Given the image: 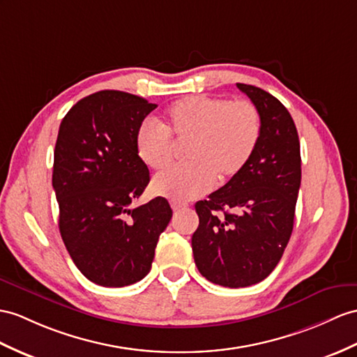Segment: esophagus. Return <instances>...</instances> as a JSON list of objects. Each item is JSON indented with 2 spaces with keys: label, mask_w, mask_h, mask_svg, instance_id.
<instances>
[{
  "label": "esophagus",
  "mask_w": 357,
  "mask_h": 357,
  "mask_svg": "<svg viewBox=\"0 0 357 357\" xmlns=\"http://www.w3.org/2000/svg\"><path fill=\"white\" fill-rule=\"evenodd\" d=\"M171 207H172L174 212H178L180 208L186 207V204H185V203H180V202H171Z\"/></svg>",
  "instance_id": "1"
}]
</instances>
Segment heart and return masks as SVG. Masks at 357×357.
I'll return each mask as SVG.
<instances>
[{"mask_svg":"<svg viewBox=\"0 0 357 357\" xmlns=\"http://www.w3.org/2000/svg\"><path fill=\"white\" fill-rule=\"evenodd\" d=\"M262 136V119L245 100L190 95L171 104L163 124H144L136 133V154L150 169L168 167L172 145L188 142L183 162L153 180L155 194L189 202L207 194L215 180L225 183L245 169Z\"/></svg>","mask_w":357,"mask_h":357,"instance_id":"heart-1","label":"heart"}]
</instances>
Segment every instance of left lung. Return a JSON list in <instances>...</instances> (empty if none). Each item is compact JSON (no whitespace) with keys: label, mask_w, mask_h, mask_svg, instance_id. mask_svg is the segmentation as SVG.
<instances>
[{"label":"left lung","mask_w":357,"mask_h":357,"mask_svg":"<svg viewBox=\"0 0 357 357\" xmlns=\"http://www.w3.org/2000/svg\"><path fill=\"white\" fill-rule=\"evenodd\" d=\"M236 86L259 110L262 136L245 169L195 204L192 234L198 271L225 288L262 282L280 262L301 183L300 141L288 109L256 86Z\"/></svg>","instance_id":"left-lung-1"}]
</instances>
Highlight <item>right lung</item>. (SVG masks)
Segmentation results:
<instances>
[{
  "label": "right lung",
  "instance_id": "right-lung-1",
  "mask_svg": "<svg viewBox=\"0 0 357 357\" xmlns=\"http://www.w3.org/2000/svg\"><path fill=\"white\" fill-rule=\"evenodd\" d=\"M155 107L133 93L100 91L74 104L59 127V230L82 274L106 288L133 284L150 273L172 216L163 197L130 207L150 181L136 154V133Z\"/></svg>",
  "mask_w": 357,
  "mask_h": 357
}]
</instances>
